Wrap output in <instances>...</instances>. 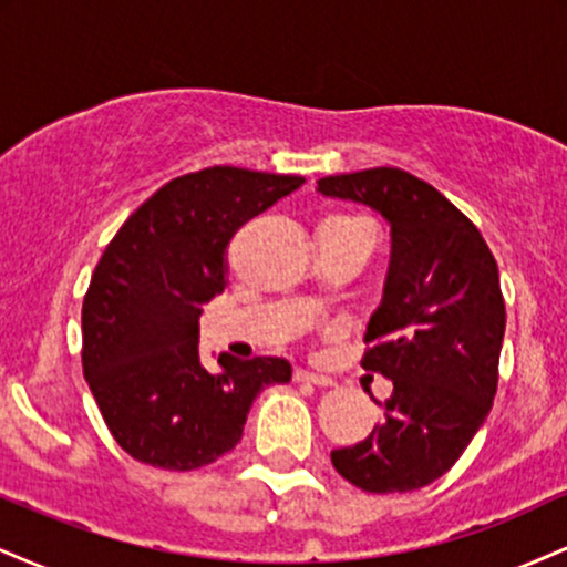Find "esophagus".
Here are the masks:
<instances>
[{"mask_svg": "<svg viewBox=\"0 0 567 567\" xmlns=\"http://www.w3.org/2000/svg\"><path fill=\"white\" fill-rule=\"evenodd\" d=\"M296 381L298 383H309V386H333V379L320 373H309V370H296Z\"/></svg>", "mask_w": 567, "mask_h": 567, "instance_id": "34e87169", "label": "esophagus"}]
</instances>
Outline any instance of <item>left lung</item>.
<instances>
[{
    "label": "left lung",
    "mask_w": 567,
    "mask_h": 567,
    "mask_svg": "<svg viewBox=\"0 0 567 567\" xmlns=\"http://www.w3.org/2000/svg\"><path fill=\"white\" fill-rule=\"evenodd\" d=\"M317 192L362 202L392 226L362 368L394 392L381 424L330 461L360 491H419L461 458L493 408L506 328L496 258L451 199L400 167L328 175Z\"/></svg>",
    "instance_id": "obj_1"
}]
</instances>
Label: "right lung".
<instances>
[{"mask_svg":"<svg viewBox=\"0 0 567 567\" xmlns=\"http://www.w3.org/2000/svg\"><path fill=\"white\" fill-rule=\"evenodd\" d=\"M301 175L216 165L154 192L103 250L82 303V370L116 445L157 470L229 453L252 400L288 383L279 357L199 362L202 303L226 288V247Z\"/></svg>","mask_w":567,"mask_h":567,"instance_id":"obj_1","label":"right lung"}]
</instances>
